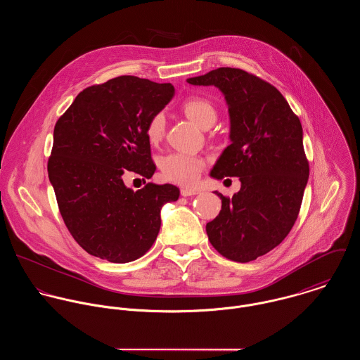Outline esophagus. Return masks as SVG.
<instances>
[{
	"instance_id": "esophagus-1",
	"label": "esophagus",
	"mask_w": 360,
	"mask_h": 360,
	"mask_svg": "<svg viewBox=\"0 0 360 360\" xmlns=\"http://www.w3.org/2000/svg\"><path fill=\"white\" fill-rule=\"evenodd\" d=\"M180 194L183 197H191V195H197L198 194V190H193V188H181L180 190Z\"/></svg>"
}]
</instances>
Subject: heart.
<instances>
[{
  "label": "heart",
  "mask_w": 360,
  "mask_h": 360,
  "mask_svg": "<svg viewBox=\"0 0 360 360\" xmlns=\"http://www.w3.org/2000/svg\"><path fill=\"white\" fill-rule=\"evenodd\" d=\"M181 109L193 123H195L202 129L213 124L217 116L213 103L204 97L187 98L184 103H181ZM165 127H166V119L163 113H155L154 116L148 120L146 133L148 140L153 144L159 143L163 139ZM159 166L165 179L179 184L190 186L198 180L205 166V162L195 155L173 153V154L163 156L159 162Z\"/></svg>",
  "instance_id": "1"
}]
</instances>
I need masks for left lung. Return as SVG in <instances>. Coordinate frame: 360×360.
Masks as SVG:
<instances>
[{"label": "left lung", "instance_id": "1", "mask_svg": "<svg viewBox=\"0 0 360 360\" xmlns=\"http://www.w3.org/2000/svg\"><path fill=\"white\" fill-rule=\"evenodd\" d=\"M187 83L223 93L231 144L210 176L241 181L231 200L214 191L221 210L206 224L209 241L230 260H255L276 248L298 217L309 177L302 124L274 86L243 69L219 68Z\"/></svg>", "mask_w": 360, "mask_h": 360}]
</instances>
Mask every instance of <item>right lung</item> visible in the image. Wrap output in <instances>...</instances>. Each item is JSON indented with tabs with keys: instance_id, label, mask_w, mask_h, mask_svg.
Listing matches in <instances>:
<instances>
[{
	"instance_id": "1",
	"label": "right lung",
	"mask_w": 360,
	"mask_h": 360,
	"mask_svg": "<svg viewBox=\"0 0 360 360\" xmlns=\"http://www.w3.org/2000/svg\"><path fill=\"white\" fill-rule=\"evenodd\" d=\"M173 96L170 83L119 76L83 90L58 119L49 177L68 230L90 255L113 263L143 257L159 233L162 206L179 200L176 186L134 191L122 177H153L146 129Z\"/></svg>"
}]
</instances>
